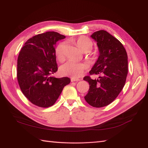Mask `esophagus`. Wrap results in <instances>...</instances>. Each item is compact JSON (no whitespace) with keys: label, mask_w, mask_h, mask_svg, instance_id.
I'll use <instances>...</instances> for the list:
<instances>
[{"label":"esophagus","mask_w":148,"mask_h":148,"mask_svg":"<svg viewBox=\"0 0 148 148\" xmlns=\"http://www.w3.org/2000/svg\"><path fill=\"white\" fill-rule=\"evenodd\" d=\"M79 80H80V79H78V78H71V82H78Z\"/></svg>","instance_id":"esophagus-1"}]
</instances>
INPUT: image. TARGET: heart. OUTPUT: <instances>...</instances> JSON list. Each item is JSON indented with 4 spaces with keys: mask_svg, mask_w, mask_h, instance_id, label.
<instances>
[{
    "mask_svg": "<svg viewBox=\"0 0 148 148\" xmlns=\"http://www.w3.org/2000/svg\"><path fill=\"white\" fill-rule=\"evenodd\" d=\"M78 47L82 51H90L92 47L93 43L90 39L85 37L81 36L75 40ZM64 42L59 44L55 49V55L59 61H63L64 58ZM86 65L84 63H77L73 61H68L65 64L60 67V73L64 76H69L73 78H77L80 77L86 70Z\"/></svg>",
    "mask_w": 148,
    "mask_h": 148,
    "instance_id": "obj_1",
    "label": "heart"
}]
</instances>
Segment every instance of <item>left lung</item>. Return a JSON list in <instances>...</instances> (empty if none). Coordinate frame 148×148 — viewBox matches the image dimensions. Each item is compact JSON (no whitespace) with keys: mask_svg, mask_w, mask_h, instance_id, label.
<instances>
[{"mask_svg":"<svg viewBox=\"0 0 148 148\" xmlns=\"http://www.w3.org/2000/svg\"><path fill=\"white\" fill-rule=\"evenodd\" d=\"M91 37L97 42L99 56L90 75H99L92 80L85 76L90 85L84 97L87 103L96 108L106 106L116 99L125 84L128 73V57L121 42L105 30L94 32Z\"/></svg>","mask_w":148,"mask_h":148,"instance_id":"8db88e82","label":"left lung"}]
</instances>
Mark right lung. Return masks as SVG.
<instances>
[{
    "label": "right lung",
    "instance_id": "obj_1",
    "mask_svg": "<svg viewBox=\"0 0 148 148\" xmlns=\"http://www.w3.org/2000/svg\"><path fill=\"white\" fill-rule=\"evenodd\" d=\"M65 36L47 32L29 38L18 58L17 79L25 96L36 106H52L66 85L68 77L55 78L50 75L58 71L55 45Z\"/></svg>",
    "mask_w": 148,
    "mask_h": 148
}]
</instances>
